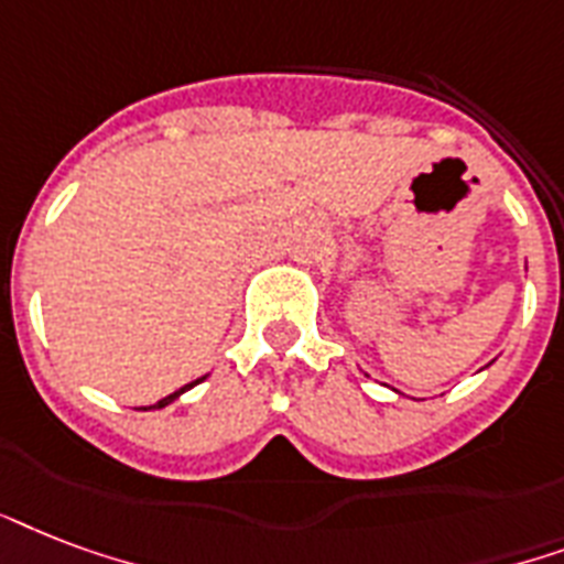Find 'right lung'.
<instances>
[{"label": "right lung", "instance_id": "obj_1", "mask_svg": "<svg viewBox=\"0 0 564 564\" xmlns=\"http://www.w3.org/2000/svg\"><path fill=\"white\" fill-rule=\"evenodd\" d=\"M203 379H205V377L194 379V382H187V386H182V388H178V391H173V394H167V397H164V400H159V403L143 405V412H147V409H164V405H170V403H173V400H178V397L185 394V391H191V388H194V386H199V382H203Z\"/></svg>", "mask_w": 564, "mask_h": 564}]
</instances>
